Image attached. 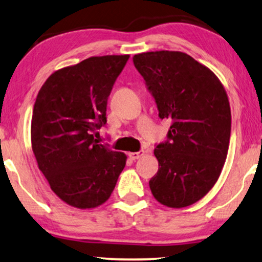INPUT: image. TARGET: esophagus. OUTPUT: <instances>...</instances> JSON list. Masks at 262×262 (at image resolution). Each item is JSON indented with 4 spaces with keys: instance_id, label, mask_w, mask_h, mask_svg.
Masks as SVG:
<instances>
[{
    "instance_id": "obj_1",
    "label": "esophagus",
    "mask_w": 262,
    "mask_h": 262,
    "mask_svg": "<svg viewBox=\"0 0 262 262\" xmlns=\"http://www.w3.org/2000/svg\"><path fill=\"white\" fill-rule=\"evenodd\" d=\"M143 154H145V152L143 150H139V152H133V153H129V158L132 160H136V159H140Z\"/></svg>"
}]
</instances>
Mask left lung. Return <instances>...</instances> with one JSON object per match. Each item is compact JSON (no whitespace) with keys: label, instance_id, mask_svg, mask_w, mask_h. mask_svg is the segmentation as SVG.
I'll use <instances>...</instances> for the list:
<instances>
[{"label":"left lung","instance_id":"1","mask_svg":"<svg viewBox=\"0 0 262 262\" xmlns=\"http://www.w3.org/2000/svg\"><path fill=\"white\" fill-rule=\"evenodd\" d=\"M133 61L171 121L166 141L154 149L159 169L149 180L153 196L169 208L196 203L219 179L229 148L231 114L226 90L211 70L189 54L157 51Z\"/></svg>","mask_w":262,"mask_h":262}]
</instances>
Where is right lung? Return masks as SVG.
I'll return each mask as SVG.
<instances>
[{
    "mask_svg": "<svg viewBox=\"0 0 262 262\" xmlns=\"http://www.w3.org/2000/svg\"><path fill=\"white\" fill-rule=\"evenodd\" d=\"M128 59V54L91 57L58 70L36 96L33 153L53 192L75 208L108 201L126 166V154L95 136L105 126L108 97Z\"/></svg>",
    "mask_w": 262,
    "mask_h": 262,
    "instance_id": "right-lung-1",
    "label": "right lung"
}]
</instances>
